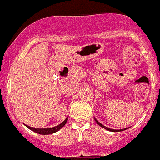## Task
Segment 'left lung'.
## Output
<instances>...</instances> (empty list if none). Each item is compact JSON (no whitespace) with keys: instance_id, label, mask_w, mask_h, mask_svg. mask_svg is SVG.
<instances>
[{"instance_id":"8db88e82","label":"left lung","mask_w":160,"mask_h":160,"mask_svg":"<svg viewBox=\"0 0 160 160\" xmlns=\"http://www.w3.org/2000/svg\"><path fill=\"white\" fill-rule=\"evenodd\" d=\"M94 121H96V122H97V124H98V125H99V126H101V127H102V128H105V129L108 130V131H110V132H121V131H124V130H126V129H128V128H123V129H112V128H107V127H105V126H104L103 124H101V123L99 122V121H98V120H97L96 118H95V117H94Z\"/></svg>"}]
</instances>
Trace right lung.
<instances>
[{
  "instance_id": "right-lung-1",
  "label": "right lung",
  "mask_w": 160,
  "mask_h": 160,
  "mask_svg": "<svg viewBox=\"0 0 160 160\" xmlns=\"http://www.w3.org/2000/svg\"><path fill=\"white\" fill-rule=\"evenodd\" d=\"M67 120H68V117H67V118H66V119L64 120V121H62V123H61V124H59L58 125H57V126H55V127H52V128H33V127H30V126L26 125V124H24V125H25L27 128H28L30 130H32V131H33V132H35L38 133V134L49 135V134H52V133L56 132H58V130L61 129V128H62V127H63V126L66 124Z\"/></svg>"
}]
</instances>
